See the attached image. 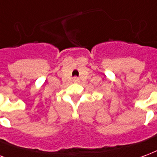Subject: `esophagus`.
<instances>
[{"mask_svg":"<svg viewBox=\"0 0 157 157\" xmlns=\"http://www.w3.org/2000/svg\"><path fill=\"white\" fill-rule=\"evenodd\" d=\"M78 81H79V79H78V78H77V77H74V82H76V83H77V82H78Z\"/></svg>","mask_w":157,"mask_h":157,"instance_id":"esophagus-1","label":"esophagus"}]
</instances>
